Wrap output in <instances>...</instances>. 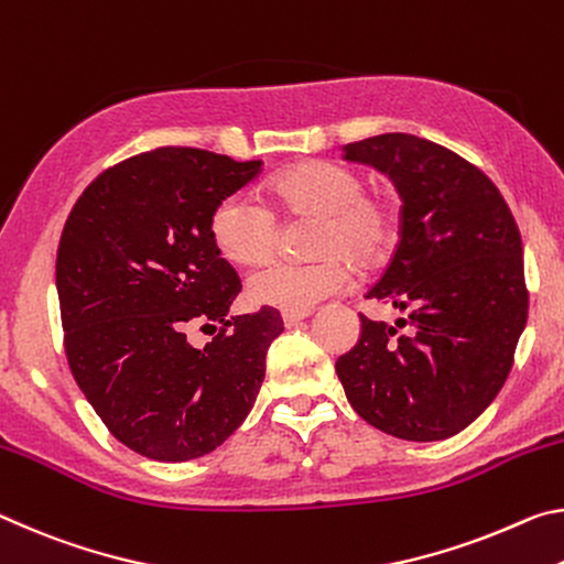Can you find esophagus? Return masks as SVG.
<instances>
[{"instance_id":"34e87169","label":"esophagus","mask_w":564,"mask_h":564,"mask_svg":"<svg viewBox=\"0 0 564 564\" xmlns=\"http://www.w3.org/2000/svg\"><path fill=\"white\" fill-rule=\"evenodd\" d=\"M310 317V312H284L282 315V322H284V327H297L302 319H307Z\"/></svg>"}]
</instances>
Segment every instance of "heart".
<instances>
[{"instance_id": "heart-1", "label": "heart", "mask_w": 564, "mask_h": 564, "mask_svg": "<svg viewBox=\"0 0 564 564\" xmlns=\"http://www.w3.org/2000/svg\"><path fill=\"white\" fill-rule=\"evenodd\" d=\"M274 205L290 217H319L312 252L319 260H272L249 274L252 302L284 312H310L322 300L352 284L359 267L380 262L397 232L392 207L367 195V180L343 162L312 160L272 180ZM212 242L225 260L257 264L280 242V219L247 192L221 197L209 217Z\"/></svg>"}]
</instances>
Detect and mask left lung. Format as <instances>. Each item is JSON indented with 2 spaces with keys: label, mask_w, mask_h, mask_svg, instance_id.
<instances>
[{
  "label": "left lung",
  "mask_w": 564,
  "mask_h": 564,
  "mask_svg": "<svg viewBox=\"0 0 564 564\" xmlns=\"http://www.w3.org/2000/svg\"><path fill=\"white\" fill-rule=\"evenodd\" d=\"M402 197L400 242L365 297L404 312L365 315L359 343L337 359L355 412L410 442L447 440L490 408L528 325L522 237L500 189L447 147L390 132L343 147ZM397 326H410L404 336Z\"/></svg>",
  "instance_id": "obj_1"
}]
</instances>
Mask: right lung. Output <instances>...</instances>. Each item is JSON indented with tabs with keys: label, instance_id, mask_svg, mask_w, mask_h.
I'll list each match as a JSON object with an SVG mask.
<instances>
[{
	"label": "right lung",
	"instance_id": "1",
	"mask_svg": "<svg viewBox=\"0 0 564 564\" xmlns=\"http://www.w3.org/2000/svg\"><path fill=\"white\" fill-rule=\"evenodd\" d=\"M260 172V160L160 147L101 172L62 229L64 352L101 422L137 455H207L257 400L284 325L272 307L227 317L242 282L212 242L209 217ZM197 324L218 332L205 348L188 343Z\"/></svg>",
	"mask_w": 564,
	"mask_h": 564
}]
</instances>
